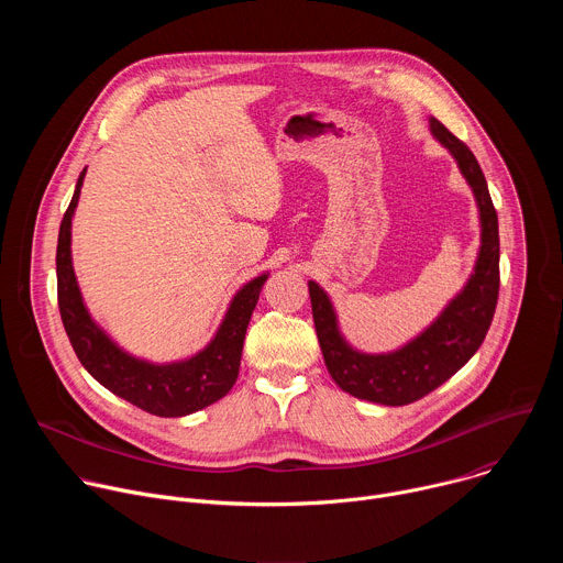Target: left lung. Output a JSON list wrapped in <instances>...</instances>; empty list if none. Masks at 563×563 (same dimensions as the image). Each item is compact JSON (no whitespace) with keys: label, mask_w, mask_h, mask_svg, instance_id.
I'll use <instances>...</instances> for the list:
<instances>
[{"label":"left lung","mask_w":563,"mask_h":563,"mask_svg":"<svg viewBox=\"0 0 563 563\" xmlns=\"http://www.w3.org/2000/svg\"><path fill=\"white\" fill-rule=\"evenodd\" d=\"M432 135L452 153L481 220V247L465 287L415 341L389 354H363L341 334L330 296L309 280L316 336L328 372L347 394L380 406H408L454 376L484 343L499 298V220L474 153L437 118Z\"/></svg>","instance_id":"1"}]
</instances>
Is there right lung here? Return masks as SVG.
<instances>
[{
	"label": "right lung",
	"mask_w": 563,
	"mask_h": 563,
	"mask_svg": "<svg viewBox=\"0 0 563 563\" xmlns=\"http://www.w3.org/2000/svg\"><path fill=\"white\" fill-rule=\"evenodd\" d=\"M85 176L87 169L79 174L75 194L62 218L55 256L62 323L79 363L109 391L155 417H187L216 404L238 378L245 332L269 274H261L238 289L216 336L196 356L157 365L126 354L96 325L73 272L70 220Z\"/></svg>",
	"instance_id": "add662e5"
}]
</instances>
